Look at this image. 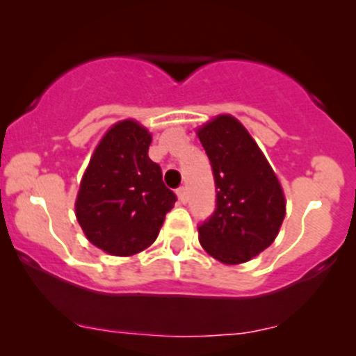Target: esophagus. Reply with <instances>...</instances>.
<instances>
[{
  "mask_svg": "<svg viewBox=\"0 0 356 356\" xmlns=\"http://www.w3.org/2000/svg\"><path fill=\"white\" fill-rule=\"evenodd\" d=\"M177 198H179V201H181V203H186V201H188V188H184V186H182V188H179L177 189Z\"/></svg>",
  "mask_w": 356,
  "mask_h": 356,
  "instance_id": "34e87169",
  "label": "esophagus"
}]
</instances>
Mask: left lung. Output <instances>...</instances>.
Returning a JSON list of instances; mask_svg holds the SVG:
<instances>
[{
    "mask_svg": "<svg viewBox=\"0 0 356 356\" xmlns=\"http://www.w3.org/2000/svg\"><path fill=\"white\" fill-rule=\"evenodd\" d=\"M196 134L217 186V208L198 227L200 243L224 265L245 264L267 250L281 231L282 186L260 146L232 115H217Z\"/></svg>",
    "mask_w": 356,
    "mask_h": 356,
    "instance_id": "8db88e82",
    "label": "left lung"
}]
</instances>
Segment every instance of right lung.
Masks as SVG:
<instances>
[{
    "mask_svg": "<svg viewBox=\"0 0 356 356\" xmlns=\"http://www.w3.org/2000/svg\"><path fill=\"white\" fill-rule=\"evenodd\" d=\"M152 132L134 118L115 122L99 139L81 179L75 217L91 245L132 257L155 243L175 195L149 160Z\"/></svg>",
    "mask_w": 356,
    "mask_h": 356,
    "instance_id": "right-lung-1",
    "label": "right lung"
}]
</instances>
